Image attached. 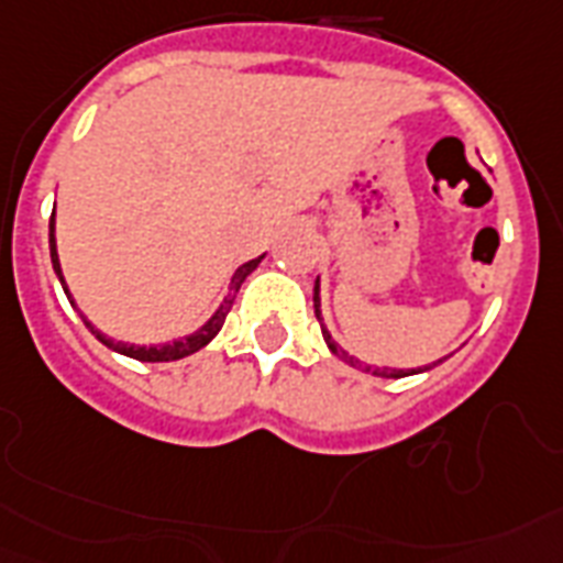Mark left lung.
Masks as SVG:
<instances>
[{"label": "left lung", "mask_w": 563, "mask_h": 563, "mask_svg": "<svg viewBox=\"0 0 563 563\" xmlns=\"http://www.w3.org/2000/svg\"><path fill=\"white\" fill-rule=\"evenodd\" d=\"M313 310H316V319H319V324H322V310H319V278H316V285H313ZM322 336H324V342H328V347H331L333 354L339 356V360H345L347 365H354V368H362V371H368V374H374V376H385V379H399V376H411V374H420V371H431L434 368V365H438V362H443V360H438L434 362V365H426V368H420V371H388V368H371V365H362L360 360H354V356H347L345 351H342V347L336 345V342H333L331 339V333L324 331V324H322Z\"/></svg>", "instance_id": "left-lung-1"}]
</instances>
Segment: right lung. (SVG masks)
<instances>
[{"instance_id":"1","label":"right lung","mask_w":563,"mask_h":563,"mask_svg":"<svg viewBox=\"0 0 563 563\" xmlns=\"http://www.w3.org/2000/svg\"><path fill=\"white\" fill-rule=\"evenodd\" d=\"M48 244H51V264H54V273L59 276V282H63V290L68 292V287H65V278H63V271H59V258H57V241H54V216H51V224H48ZM258 262H262V255L258 258H253V262L247 264H241L239 271H235V276H232V285H230V292H227V299L224 305L216 310V316L209 319L207 324H203L201 331H195L192 336L187 339H178V342H172V345H125V342H114V339L103 336V333L97 331L95 324L86 322L88 324V331L95 333L100 342H103L106 347H111V351H118V354L123 356H132V360H141V362H172V360H184V356L195 354V351H201L203 345H209L212 339H216V333L221 331V324H224L227 313H230L232 308V301H235V292H239V287L244 285V278L250 276V273L258 267ZM71 299V296H68ZM74 305V301H71Z\"/></svg>"}]
</instances>
